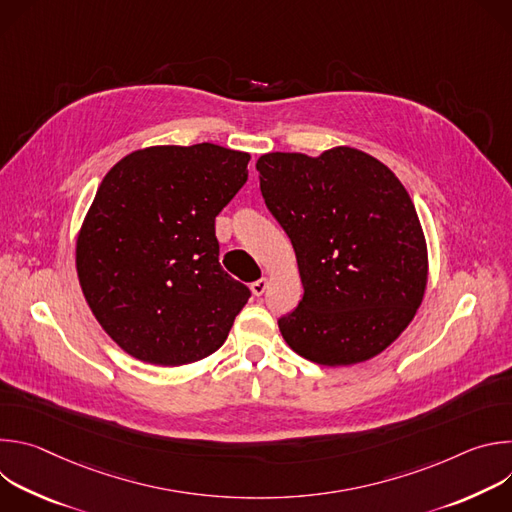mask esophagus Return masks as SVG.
Here are the masks:
<instances>
[{
	"label": "esophagus",
	"mask_w": 512,
	"mask_h": 512,
	"mask_svg": "<svg viewBox=\"0 0 512 512\" xmlns=\"http://www.w3.org/2000/svg\"><path fill=\"white\" fill-rule=\"evenodd\" d=\"M267 285H269L267 277H261V279H257L255 283H251V291H253V296H263V294H265V289H267Z\"/></svg>",
	"instance_id": "obj_1"
}]
</instances>
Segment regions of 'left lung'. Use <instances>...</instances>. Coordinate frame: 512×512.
Returning <instances> with one entry per match:
<instances>
[{
  "mask_svg": "<svg viewBox=\"0 0 512 512\" xmlns=\"http://www.w3.org/2000/svg\"><path fill=\"white\" fill-rule=\"evenodd\" d=\"M257 170L304 287L300 306L277 322L287 346L324 367L381 354L415 318L429 271L425 235L401 180L348 145L316 158L263 154Z\"/></svg>",
  "mask_w": 512,
  "mask_h": 512,
  "instance_id": "8db88e82",
  "label": "left lung"
}]
</instances>
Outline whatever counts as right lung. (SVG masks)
Instances as JSON below:
<instances>
[{"label": "right lung", "mask_w": 512, "mask_h": 512, "mask_svg": "<svg viewBox=\"0 0 512 512\" xmlns=\"http://www.w3.org/2000/svg\"><path fill=\"white\" fill-rule=\"evenodd\" d=\"M251 156L214 143L150 145L103 178L77 235L83 296L137 360L182 367L221 348L251 291L218 263L214 218Z\"/></svg>", "instance_id": "right-lung-1"}]
</instances>
